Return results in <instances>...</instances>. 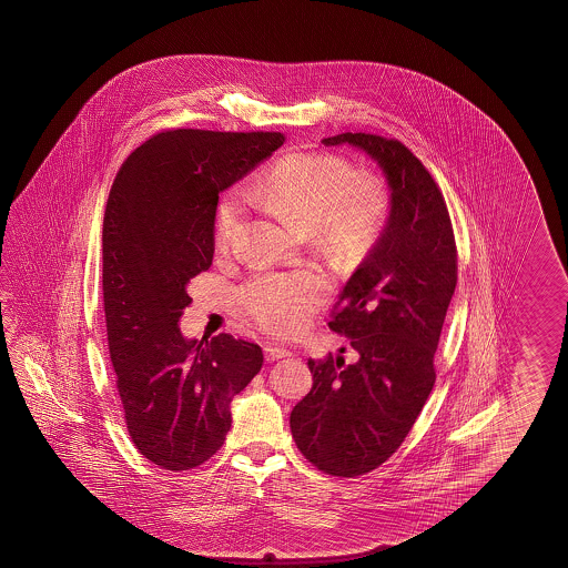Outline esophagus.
<instances>
[{
	"label": "esophagus",
	"mask_w": 568,
	"mask_h": 568,
	"mask_svg": "<svg viewBox=\"0 0 568 568\" xmlns=\"http://www.w3.org/2000/svg\"><path fill=\"white\" fill-rule=\"evenodd\" d=\"M290 351L278 345H264V357L266 362H278L282 357H288Z\"/></svg>",
	"instance_id": "esophagus-1"
}]
</instances>
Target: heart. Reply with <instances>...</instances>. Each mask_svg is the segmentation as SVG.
<instances>
[{"label":"heart","instance_id":"b5f03b06","mask_svg":"<svg viewBox=\"0 0 568 568\" xmlns=\"http://www.w3.org/2000/svg\"><path fill=\"white\" fill-rule=\"evenodd\" d=\"M247 199L313 230L318 245L337 262L367 254L386 225L389 194L374 172H355L345 156L292 152L245 184ZM245 213L237 189L221 194L215 243L230 247ZM328 282L316 270L257 272L240 290L243 311L276 335L296 333L325 301Z\"/></svg>","mask_w":568,"mask_h":568}]
</instances>
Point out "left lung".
<instances>
[{
    "label": "left lung",
    "mask_w": 568,
    "mask_h": 568,
    "mask_svg": "<svg viewBox=\"0 0 568 568\" xmlns=\"http://www.w3.org/2000/svg\"><path fill=\"white\" fill-rule=\"evenodd\" d=\"M323 144L362 148L392 189L386 230L328 321L359 359H308L313 387L290 414L294 443L318 471L357 477L398 450L433 392L436 347L457 286V243L433 174L399 140L345 132Z\"/></svg>",
    "instance_id": "1"
}]
</instances>
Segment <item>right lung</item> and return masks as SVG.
<instances>
[{"label":"right lung","instance_id":"obj_1","mask_svg":"<svg viewBox=\"0 0 568 568\" xmlns=\"http://www.w3.org/2000/svg\"><path fill=\"white\" fill-rule=\"evenodd\" d=\"M286 142L280 132L164 130L138 145L109 191L103 308L109 357L133 447L166 471L211 459L230 404L262 369V349L227 333L186 341V286L215 252L219 193Z\"/></svg>","mask_w":568,"mask_h":568}]
</instances>
